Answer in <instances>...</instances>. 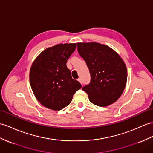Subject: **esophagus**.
Listing matches in <instances>:
<instances>
[{
    "instance_id": "esophagus-1",
    "label": "esophagus",
    "mask_w": 153,
    "mask_h": 153,
    "mask_svg": "<svg viewBox=\"0 0 153 153\" xmlns=\"http://www.w3.org/2000/svg\"><path fill=\"white\" fill-rule=\"evenodd\" d=\"M78 80H79V82H80L81 84H82V79H80V78H79V79H78Z\"/></svg>"
}]
</instances>
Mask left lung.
I'll use <instances>...</instances> for the list:
<instances>
[{
    "mask_svg": "<svg viewBox=\"0 0 153 153\" xmlns=\"http://www.w3.org/2000/svg\"><path fill=\"white\" fill-rule=\"evenodd\" d=\"M79 54L86 62L91 82L82 89L89 100L99 106H107L120 97L126 86L127 69L117 52L99 43H77Z\"/></svg>",
    "mask_w": 153,
    "mask_h": 153,
    "instance_id": "left-lung-1",
    "label": "left lung"
}]
</instances>
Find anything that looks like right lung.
<instances>
[{
	"instance_id": "obj_1",
	"label": "right lung",
	"mask_w": 153,
	"mask_h": 153,
	"mask_svg": "<svg viewBox=\"0 0 153 153\" xmlns=\"http://www.w3.org/2000/svg\"><path fill=\"white\" fill-rule=\"evenodd\" d=\"M76 43H61L48 47L33 62L30 83L37 100L53 110H60L71 102L82 87L72 79L66 63L76 48Z\"/></svg>"
}]
</instances>
